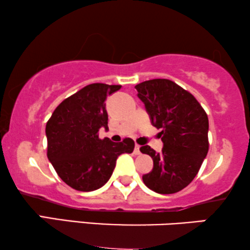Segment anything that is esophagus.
Instances as JSON below:
<instances>
[{"instance_id":"obj_1","label":"esophagus","mask_w":250,"mask_h":250,"mask_svg":"<svg viewBox=\"0 0 250 250\" xmlns=\"http://www.w3.org/2000/svg\"><path fill=\"white\" fill-rule=\"evenodd\" d=\"M140 148H141V146H140L139 145H135V148H134L135 155H140V153H141V151H140Z\"/></svg>"}]
</instances>
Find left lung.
<instances>
[{
	"label": "left lung",
	"mask_w": 250,
	"mask_h": 250,
	"mask_svg": "<svg viewBox=\"0 0 250 250\" xmlns=\"http://www.w3.org/2000/svg\"><path fill=\"white\" fill-rule=\"evenodd\" d=\"M151 124L162 129L164 146L156 152L140 148L153 160V168L142 176L157 193H176L192 182L208 152V117L197 99L176 83L157 78L135 86Z\"/></svg>",
	"instance_id": "obj_1"
}]
</instances>
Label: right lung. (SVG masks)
<instances>
[{"mask_svg": "<svg viewBox=\"0 0 250 250\" xmlns=\"http://www.w3.org/2000/svg\"><path fill=\"white\" fill-rule=\"evenodd\" d=\"M121 87L87 85L64 99L46 123L47 158L60 179L75 190L100 189L110 179L118 156L134 150L132 139L115 143L98 134L101 127L108 129L105 99Z\"/></svg>", "mask_w": 250, "mask_h": 250, "instance_id": "add662e5", "label": "right lung"}]
</instances>
